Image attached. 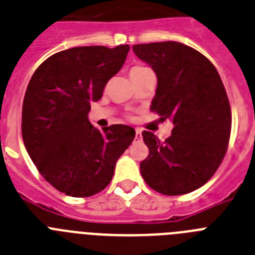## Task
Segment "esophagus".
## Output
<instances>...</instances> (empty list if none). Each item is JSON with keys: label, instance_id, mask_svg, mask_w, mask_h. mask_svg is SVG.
I'll list each match as a JSON object with an SVG mask.
<instances>
[{"label": "esophagus", "instance_id": "1", "mask_svg": "<svg viewBox=\"0 0 255 255\" xmlns=\"http://www.w3.org/2000/svg\"><path fill=\"white\" fill-rule=\"evenodd\" d=\"M135 139H142V130L135 129Z\"/></svg>", "mask_w": 255, "mask_h": 255}]
</instances>
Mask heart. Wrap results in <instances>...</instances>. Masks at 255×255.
<instances>
[{
	"label": "heart",
	"instance_id": "b5f03b06",
	"mask_svg": "<svg viewBox=\"0 0 255 255\" xmlns=\"http://www.w3.org/2000/svg\"><path fill=\"white\" fill-rule=\"evenodd\" d=\"M144 69H147V68H145V67H140V65H136V67H132V68L130 69V73H135V72L144 71Z\"/></svg>",
	"mask_w": 255,
	"mask_h": 255
}]
</instances>
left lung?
Segmentation results:
<instances>
[{
	"label": "left lung",
	"mask_w": 255,
	"mask_h": 255,
	"mask_svg": "<svg viewBox=\"0 0 255 255\" xmlns=\"http://www.w3.org/2000/svg\"><path fill=\"white\" fill-rule=\"evenodd\" d=\"M157 76L151 111L169 119L171 135L160 142L143 131L149 154L140 173L152 190L177 196L208 182L221 165L231 134V108L218 71L197 50L175 41L134 45Z\"/></svg>",
	"instance_id": "obj_1"
}]
</instances>
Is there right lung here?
I'll return each instance as SVG.
<instances>
[{
  "instance_id": "right-lung-1",
  "label": "right lung",
  "mask_w": 255,
  "mask_h": 255,
  "mask_svg": "<svg viewBox=\"0 0 255 255\" xmlns=\"http://www.w3.org/2000/svg\"><path fill=\"white\" fill-rule=\"evenodd\" d=\"M129 50V45L64 50L47 58L28 84L21 112L24 145L41 175L65 195L89 197L103 191L134 140L131 126L101 131L89 121L90 103L101 99Z\"/></svg>"
}]
</instances>
